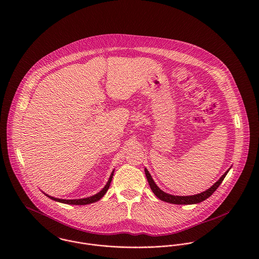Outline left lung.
<instances>
[{
	"label": "left lung",
	"mask_w": 259,
	"mask_h": 259,
	"mask_svg": "<svg viewBox=\"0 0 259 259\" xmlns=\"http://www.w3.org/2000/svg\"><path fill=\"white\" fill-rule=\"evenodd\" d=\"M230 169V168H229ZM229 169H227L222 178L212 185L210 186L208 189H206L205 191L203 192H200V193H197V194H194V195H185V196H182V195H172V194H169V193H166L164 192L163 190H161L156 184L154 183L153 179L151 178L149 171H148L147 168H145V172H146V177H147V180H148V185L150 186L152 192L154 193V195L159 198L160 200L162 201H165V202H168V203H172V204H196V203H199L203 200H205L206 198H208L217 189L218 187L221 185L224 178L226 177L227 172L229 171Z\"/></svg>",
	"instance_id": "obj_1"
}]
</instances>
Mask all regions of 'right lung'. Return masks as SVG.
Masks as SVG:
<instances>
[{
	"mask_svg": "<svg viewBox=\"0 0 259 259\" xmlns=\"http://www.w3.org/2000/svg\"><path fill=\"white\" fill-rule=\"evenodd\" d=\"M113 172L114 170H112V172L110 176V179L107 183V185H105V187L99 191L97 194L93 195V196H90V197H84V198H79V199H62V198H57V197H54V196H51L49 194H46L49 198L55 200V201H58V202H62V203H66V204H74V205H85V204H90V203H94V202H97L99 201L105 194L106 192L108 191L110 185H111V180H112V176H113Z\"/></svg>",
	"mask_w": 259,
	"mask_h": 259,
	"instance_id": "add662e5",
	"label": "right lung"
}]
</instances>
